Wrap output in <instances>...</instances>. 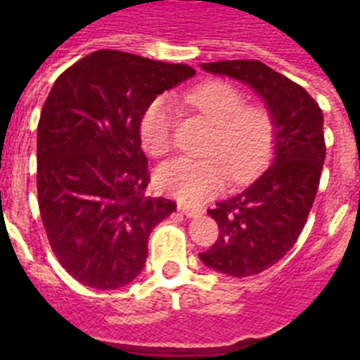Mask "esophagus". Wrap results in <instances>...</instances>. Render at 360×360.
Masks as SVG:
<instances>
[{"instance_id":"1","label":"esophagus","mask_w":360,"mask_h":360,"mask_svg":"<svg viewBox=\"0 0 360 360\" xmlns=\"http://www.w3.org/2000/svg\"><path fill=\"white\" fill-rule=\"evenodd\" d=\"M178 211L184 212L187 218H195V216H198L202 212L198 207H193V205H187V203H178Z\"/></svg>"}]
</instances>
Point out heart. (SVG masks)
I'll return each instance as SVG.
<instances>
[{"label":"heart","instance_id":"obj_1","mask_svg":"<svg viewBox=\"0 0 360 360\" xmlns=\"http://www.w3.org/2000/svg\"><path fill=\"white\" fill-rule=\"evenodd\" d=\"M186 101L216 126L209 158L178 157L157 169V184L180 202L200 203L218 195L227 176L243 182L262 169L274 148V120L262 108H247L236 86L212 81L186 94ZM173 106L169 98L157 97L141 117L142 148L162 157L173 146Z\"/></svg>","mask_w":360,"mask_h":360}]
</instances>
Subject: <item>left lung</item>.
Here are the masks:
<instances>
[{
	"mask_svg": "<svg viewBox=\"0 0 360 360\" xmlns=\"http://www.w3.org/2000/svg\"><path fill=\"white\" fill-rule=\"evenodd\" d=\"M202 68L250 86L274 120L270 167L240 195L209 209L219 236L198 254L216 272L256 276L294 247L307 224L326 155L323 111L303 86L262 61L203 63Z\"/></svg>",
	"mask_w": 360,
	"mask_h": 360,
	"instance_id": "8db88e82",
	"label": "left lung"
}]
</instances>
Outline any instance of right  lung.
Segmentation results:
<instances>
[{
	"instance_id": "1",
	"label": "right lung",
	"mask_w": 360,
	"mask_h": 360,
	"mask_svg": "<svg viewBox=\"0 0 360 360\" xmlns=\"http://www.w3.org/2000/svg\"><path fill=\"white\" fill-rule=\"evenodd\" d=\"M195 75L119 50L82 57L53 82L37 126V200L50 247L86 287L115 290L144 269L149 234L176 211L151 198L141 117Z\"/></svg>"
}]
</instances>
